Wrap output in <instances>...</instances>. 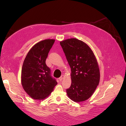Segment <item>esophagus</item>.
Returning a JSON list of instances; mask_svg holds the SVG:
<instances>
[{
  "label": "esophagus",
  "mask_w": 126,
  "mask_h": 126,
  "mask_svg": "<svg viewBox=\"0 0 126 126\" xmlns=\"http://www.w3.org/2000/svg\"><path fill=\"white\" fill-rule=\"evenodd\" d=\"M64 78H65V76L63 75H62V76H61L59 78V80H60V81H62V80H63V79Z\"/></svg>",
  "instance_id": "34e87169"
}]
</instances>
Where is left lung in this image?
<instances>
[{"label":"left lung","mask_w":126,"mask_h":126,"mask_svg":"<svg viewBox=\"0 0 126 126\" xmlns=\"http://www.w3.org/2000/svg\"><path fill=\"white\" fill-rule=\"evenodd\" d=\"M60 43L71 68V84L66 89L67 96L77 103L87 100L94 93L100 80L94 53L86 43L76 38Z\"/></svg>","instance_id":"obj_1"}]
</instances>
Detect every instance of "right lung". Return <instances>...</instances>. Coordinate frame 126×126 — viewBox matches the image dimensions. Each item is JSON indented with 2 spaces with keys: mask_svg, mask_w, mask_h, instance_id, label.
I'll use <instances>...</instances> for the list:
<instances>
[{
  "mask_svg": "<svg viewBox=\"0 0 126 126\" xmlns=\"http://www.w3.org/2000/svg\"><path fill=\"white\" fill-rule=\"evenodd\" d=\"M55 39H45L35 44L26 55L21 70V84L31 97L41 100L48 97L57 84L46 65V59Z\"/></svg>",
  "mask_w": 126,
  "mask_h": 126,
  "instance_id": "add662e5",
  "label": "right lung"
}]
</instances>
